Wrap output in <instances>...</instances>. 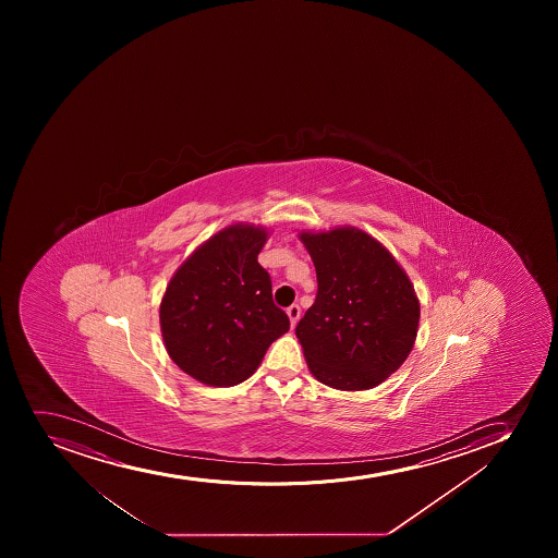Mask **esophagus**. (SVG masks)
<instances>
[{
	"mask_svg": "<svg viewBox=\"0 0 558 558\" xmlns=\"http://www.w3.org/2000/svg\"><path fill=\"white\" fill-rule=\"evenodd\" d=\"M300 315H302V311H300V305H291L288 310L289 320H291V327L296 326V322L300 320Z\"/></svg>",
	"mask_w": 558,
	"mask_h": 558,
	"instance_id": "esophagus-1",
	"label": "esophagus"
}]
</instances>
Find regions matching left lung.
<instances>
[{
  "mask_svg": "<svg viewBox=\"0 0 558 558\" xmlns=\"http://www.w3.org/2000/svg\"><path fill=\"white\" fill-rule=\"evenodd\" d=\"M315 264L318 293L296 326L316 380L364 391L405 362L418 332L413 283L376 238L356 227L299 234Z\"/></svg>",
  "mask_w": 558,
  "mask_h": 558,
  "instance_id": "obj_1",
  "label": "left lung"
}]
</instances>
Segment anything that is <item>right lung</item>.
Returning a JSON list of instances; mask_svg holds the SVG:
<instances>
[{"label":"right lung","instance_id":"1","mask_svg":"<svg viewBox=\"0 0 558 558\" xmlns=\"http://www.w3.org/2000/svg\"><path fill=\"white\" fill-rule=\"evenodd\" d=\"M265 227L234 223L202 243L167 286L160 327L172 362L205 386L247 380L289 318L258 264Z\"/></svg>","mask_w":558,"mask_h":558}]
</instances>
